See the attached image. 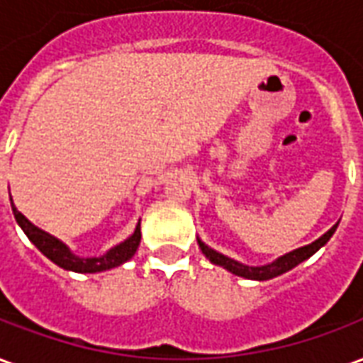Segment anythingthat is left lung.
Segmentation results:
<instances>
[{"label": "left lung", "mask_w": 363, "mask_h": 363, "mask_svg": "<svg viewBox=\"0 0 363 363\" xmlns=\"http://www.w3.org/2000/svg\"><path fill=\"white\" fill-rule=\"evenodd\" d=\"M336 228H338V223H335V225L328 229L325 235H320L317 241L305 245V247H299V249H296V251L286 252V255H281V257H278V259L272 260V262H268V264H262V267H247V264L239 262V260L229 259V257H225V255L213 251L212 247H208L200 237H196V239H198V247H200V251L204 252L206 259L210 260L212 264H218V267L225 268L228 272L235 274V276H241V278H247V280L264 281V280H272V278L280 276V274H286L288 270H291V268H296L299 262H303V260H307L309 257H313L315 252L319 251L320 247H325V245L328 243V239L333 237Z\"/></svg>", "instance_id": "1"}]
</instances>
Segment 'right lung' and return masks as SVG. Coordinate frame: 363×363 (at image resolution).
I'll list each match as a JSON object with an SVG mask.
<instances>
[{"mask_svg": "<svg viewBox=\"0 0 363 363\" xmlns=\"http://www.w3.org/2000/svg\"><path fill=\"white\" fill-rule=\"evenodd\" d=\"M11 210L15 220L19 223V228L25 231V235L30 239V243L35 245L38 251L43 252L46 259H50L54 264H58L60 268L64 270H72V272L79 274H95V272H104V270H111V268H116L120 264H124L126 260H130L138 251L140 247V241H142V229H140V221L135 225L134 233L124 239L122 243H118L116 247H112L108 251L104 252L103 257H87V259H82L72 252V249L67 247L64 241H60L50 233H46L40 228H36L35 223L23 216V213L15 208L11 198Z\"/></svg>", "mask_w": 363, "mask_h": 363, "instance_id": "obj_1", "label": "right lung"}]
</instances>
